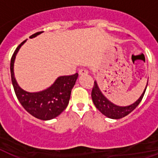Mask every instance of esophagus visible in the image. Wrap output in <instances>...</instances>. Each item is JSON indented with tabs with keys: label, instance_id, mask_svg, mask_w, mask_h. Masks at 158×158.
Masks as SVG:
<instances>
[{
	"label": "esophagus",
	"instance_id": "esophagus-1",
	"mask_svg": "<svg viewBox=\"0 0 158 158\" xmlns=\"http://www.w3.org/2000/svg\"><path fill=\"white\" fill-rule=\"evenodd\" d=\"M89 73V71L86 69H81L79 70V75H83V74H87Z\"/></svg>",
	"mask_w": 158,
	"mask_h": 158
}]
</instances>
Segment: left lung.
I'll list each match as a JSON object with an SVG mask.
<instances>
[{
	"instance_id": "left-lung-1",
	"label": "left lung",
	"mask_w": 158,
	"mask_h": 158,
	"mask_svg": "<svg viewBox=\"0 0 158 158\" xmlns=\"http://www.w3.org/2000/svg\"><path fill=\"white\" fill-rule=\"evenodd\" d=\"M147 86L148 83L146 87H145L144 90L143 92L142 95L139 98L137 101L129 106H122L115 105L113 102H111L102 93L101 89H99V86L98 85V83H97V81H95L94 82L93 90H92V99H93V102H94L95 106L104 115H106L108 118H110V119L117 120V119H120V118L126 116V115H129L130 112H132L133 110L137 107L138 105L140 103V102L142 101L143 95L145 94V91H146V89H147Z\"/></svg>"
}]
</instances>
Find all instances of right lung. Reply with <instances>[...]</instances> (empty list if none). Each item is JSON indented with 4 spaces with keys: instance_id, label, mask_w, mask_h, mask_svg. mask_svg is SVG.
<instances>
[{
    "instance_id": "add662e5",
    "label": "right lung",
    "mask_w": 158,
    "mask_h": 158,
    "mask_svg": "<svg viewBox=\"0 0 158 158\" xmlns=\"http://www.w3.org/2000/svg\"><path fill=\"white\" fill-rule=\"evenodd\" d=\"M43 32H38L31 35L33 38ZM26 42L23 41L15 51L10 60L11 81L19 102L29 114L39 120H49L54 119L67 107L70 94L78 78V74L69 76H60L48 89L43 91L29 93L19 86L14 73V64L19 50Z\"/></svg>"
}]
</instances>
